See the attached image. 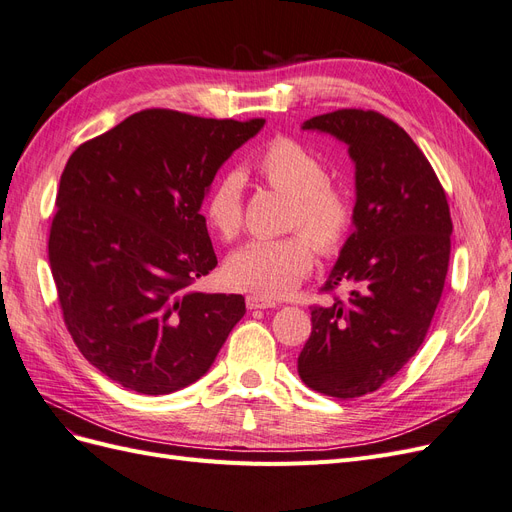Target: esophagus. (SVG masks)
Wrapping results in <instances>:
<instances>
[{
  "label": "esophagus",
  "instance_id": "34e87169",
  "mask_svg": "<svg viewBox=\"0 0 512 512\" xmlns=\"http://www.w3.org/2000/svg\"><path fill=\"white\" fill-rule=\"evenodd\" d=\"M245 305H247V309H269V307H275V301L265 299V297H254V294H250V297H245Z\"/></svg>",
  "mask_w": 512,
  "mask_h": 512
}]
</instances>
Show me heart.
<instances>
[{"label":"heart","instance_id":"heart-1","mask_svg":"<svg viewBox=\"0 0 512 512\" xmlns=\"http://www.w3.org/2000/svg\"><path fill=\"white\" fill-rule=\"evenodd\" d=\"M258 177L271 190L290 198L284 228L299 235L258 239L226 260V280L245 292L280 299L297 288L314 267V250L331 258L342 250L352 228V203L331 183L318 153L294 138H273L256 160ZM207 224L224 241H235L243 228V175L226 170L205 198Z\"/></svg>","mask_w":512,"mask_h":512}]
</instances>
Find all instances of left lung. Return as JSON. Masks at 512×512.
<instances>
[{"label":"left lung","instance_id":"8db88e82","mask_svg":"<svg viewBox=\"0 0 512 512\" xmlns=\"http://www.w3.org/2000/svg\"><path fill=\"white\" fill-rule=\"evenodd\" d=\"M303 130L348 145L356 168L352 235L312 305L299 376L312 391L350 399L378 391L425 342L451 258V211L438 175L404 128L376 111L339 108Z\"/></svg>","mask_w":512,"mask_h":512}]
</instances>
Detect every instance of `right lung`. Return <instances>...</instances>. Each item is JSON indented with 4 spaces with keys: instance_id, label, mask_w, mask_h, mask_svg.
Listing matches in <instances>:
<instances>
[{
    "instance_id": "obj_1",
    "label": "right lung",
    "mask_w": 512,
    "mask_h": 512,
    "mask_svg": "<svg viewBox=\"0 0 512 512\" xmlns=\"http://www.w3.org/2000/svg\"><path fill=\"white\" fill-rule=\"evenodd\" d=\"M265 119L147 108L76 147L57 190L49 262L76 348L113 382L166 395L205 376L245 314L192 286L218 265L200 205Z\"/></svg>"
}]
</instances>
